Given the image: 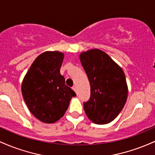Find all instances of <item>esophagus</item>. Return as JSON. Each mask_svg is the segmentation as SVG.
Wrapping results in <instances>:
<instances>
[{
	"label": "esophagus",
	"instance_id": "1",
	"mask_svg": "<svg viewBox=\"0 0 155 155\" xmlns=\"http://www.w3.org/2000/svg\"><path fill=\"white\" fill-rule=\"evenodd\" d=\"M72 89H73V90H74V91L76 92V95H78V92H77V90H76V87H75V86H74V87H72Z\"/></svg>",
	"mask_w": 155,
	"mask_h": 155
}]
</instances>
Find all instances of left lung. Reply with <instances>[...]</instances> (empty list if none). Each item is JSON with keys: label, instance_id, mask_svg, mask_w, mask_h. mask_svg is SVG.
<instances>
[{"label": "left lung", "instance_id": "left-lung-1", "mask_svg": "<svg viewBox=\"0 0 155 155\" xmlns=\"http://www.w3.org/2000/svg\"><path fill=\"white\" fill-rule=\"evenodd\" d=\"M79 58L90 84V97L84 103L85 113L95 124L109 123L118 116L127 98L123 71L100 49L81 53Z\"/></svg>", "mask_w": 155, "mask_h": 155}]
</instances>
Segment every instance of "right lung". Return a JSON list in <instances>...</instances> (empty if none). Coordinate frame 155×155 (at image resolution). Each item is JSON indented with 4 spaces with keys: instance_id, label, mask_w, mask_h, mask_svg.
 Wrapping results in <instances>:
<instances>
[{
    "instance_id": "right-lung-1",
    "label": "right lung",
    "mask_w": 155,
    "mask_h": 155,
    "mask_svg": "<svg viewBox=\"0 0 155 155\" xmlns=\"http://www.w3.org/2000/svg\"><path fill=\"white\" fill-rule=\"evenodd\" d=\"M63 58V53L58 51L42 53L22 81V93L28 109L45 123H54L63 117L76 95L60 73Z\"/></svg>"
}]
</instances>
